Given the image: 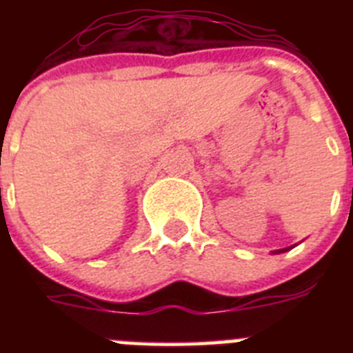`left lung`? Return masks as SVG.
Segmentation results:
<instances>
[{"mask_svg": "<svg viewBox=\"0 0 353 353\" xmlns=\"http://www.w3.org/2000/svg\"><path fill=\"white\" fill-rule=\"evenodd\" d=\"M292 248H295V245H290V248H285V249H277V251H272L274 254H279V252H286V251H290V249Z\"/></svg>", "mask_w": 353, "mask_h": 353, "instance_id": "8db88e82", "label": "left lung"}]
</instances>
